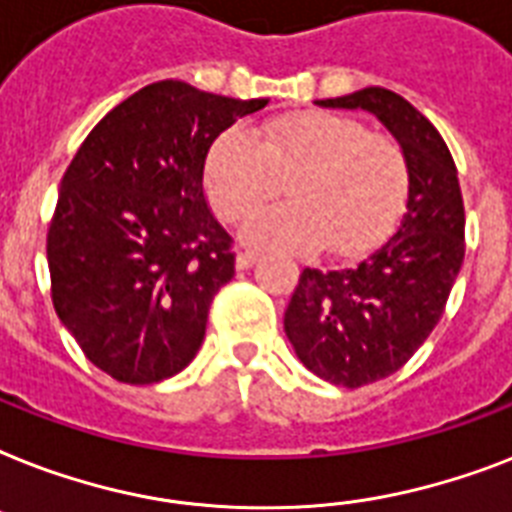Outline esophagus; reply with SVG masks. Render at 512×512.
I'll return each mask as SVG.
<instances>
[{
  "instance_id": "obj_1",
  "label": "esophagus",
  "mask_w": 512,
  "mask_h": 512,
  "mask_svg": "<svg viewBox=\"0 0 512 512\" xmlns=\"http://www.w3.org/2000/svg\"><path fill=\"white\" fill-rule=\"evenodd\" d=\"M257 260H260V255H257V252H252V249H244V252H239V255H236V268L247 270V268H252Z\"/></svg>"
}]
</instances>
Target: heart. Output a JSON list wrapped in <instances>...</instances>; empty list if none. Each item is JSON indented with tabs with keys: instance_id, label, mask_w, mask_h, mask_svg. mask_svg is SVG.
Returning <instances> with one entry per match:
<instances>
[{
	"instance_id": "obj_1",
	"label": "heart",
	"mask_w": 512,
	"mask_h": 512,
	"mask_svg": "<svg viewBox=\"0 0 512 512\" xmlns=\"http://www.w3.org/2000/svg\"><path fill=\"white\" fill-rule=\"evenodd\" d=\"M284 181L292 202L249 218L244 242L363 257L400 226L410 162L392 136L368 134L360 120L321 110L270 120L257 136L228 128L207 149L205 189L220 218H247Z\"/></svg>"
}]
</instances>
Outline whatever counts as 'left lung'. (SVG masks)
<instances>
[{
    "label": "left lung",
    "mask_w": 512,
    "mask_h": 512,
    "mask_svg": "<svg viewBox=\"0 0 512 512\" xmlns=\"http://www.w3.org/2000/svg\"><path fill=\"white\" fill-rule=\"evenodd\" d=\"M318 105L373 112L410 162V199L392 239L355 268L302 270L284 313L307 371L357 389L400 371L442 318L465 255L463 194L439 131L400 94L368 86Z\"/></svg>",
    "instance_id": "8db88e82"
}]
</instances>
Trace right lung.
<instances>
[{
	"mask_svg": "<svg viewBox=\"0 0 512 512\" xmlns=\"http://www.w3.org/2000/svg\"><path fill=\"white\" fill-rule=\"evenodd\" d=\"M268 99L149 83L91 128L47 234L52 302L83 355L123 384L176 376L234 278L231 236L205 199L207 149Z\"/></svg>",
	"mask_w": 512,
	"mask_h": 512,
	"instance_id": "right-lung-1",
	"label": "right lung"
}]
</instances>
